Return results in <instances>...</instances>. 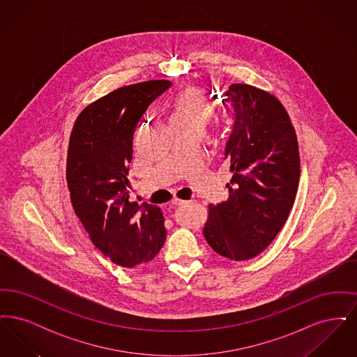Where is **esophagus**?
Segmentation results:
<instances>
[{
  "label": "esophagus",
  "mask_w": 357,
  "mask_h": 357,
  "mask_svg": "<svg viewBox=\"0 0 357 357\" xmlns=\"http://www.w3.org/2000/svg\"><path fill=\"white\" fill-rule=\"evenodd\" d=\"M186 204L187 201H183V199H179V198H174V199L171 201V204H172V206H176V207H178V206H183V204Z\"/></svg>",
  "instance_id": "34e87169"
}]
</instances>
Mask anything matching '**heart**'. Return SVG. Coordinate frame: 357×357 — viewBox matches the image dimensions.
Here are the masks:
<instances>
[{
    "instance_id": "b5f03b06",
    "label": "heart",
    "mask_w": 357,
    "mask_h": 357,
    "mask_svg": "<svg viewBox=\"0 0 357 357\" xmlns=\"http://www.w3.org/2000/svg\"><path fill=\"white\" fill-rule=\"evenodd\" d=\"M215 102L198 86H186L171 99L167 109L172 130L204 127L215 116Z\"/></svg>"
}]
</instances>
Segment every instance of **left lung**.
<instances>
[{
	"label": "left lung",
	"instance_id": "8db88e82",
	"mask_svg": "<svg viewBox=\"0 0 357 357\" xmlns=\"http://www.w3.org/2000/svg\"><path fill=\"white\" fill-rule=\"evenodd\" d=\"M223 93L236 116L225 150L233 176L229 199L208 204L204 236L215 253L246 261L288 220L300 181L298 143L285 107L268 91L231 84Z\"/></svg>",
	"mask_w": 357,
	"mask_h": 357
}]
</instances>
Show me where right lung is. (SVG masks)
Wrapping results in <instances>:
<instances>
[{
	"instance_id": "right-lung-1",
	"label": "right lung",
	"mask_w": 357,
	"mask_h": 357,
	"mask_svg": "<svg viewBox=\"0 0 357 357\" xmlns=\"http://www.w3.org/2000/svg\"><path fill=\"white\" fill-rule=\"evenodd\" d=\"M170 85V80H149L109 92L85 107L69 137L67 183L73 210L92 243L123 268L151 261L166 239L160 208L128 199V166L139 120Z\"/></svg>"
}]
</instances>
